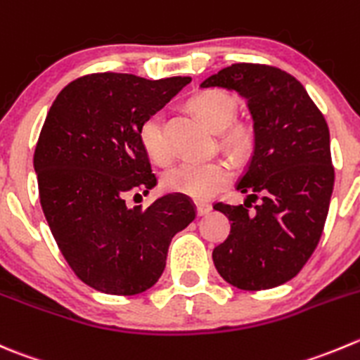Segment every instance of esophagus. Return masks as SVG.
Here are the masks:
<instances>
[{"label": "esophagus", "instance_id": "34e87169", "mask_svg": "<svg viewBox=\"0 0 360 360\" xmlns=\"http://www.w3.org/2000/svg\"><path fill=\"white\" fill-rule=\"evenodd\" d=\"M211 204H207V202H197V214L198 216H205L209 211H211Z\"/></svg>", "mask_w": 360, "mask_h": 360}]
</instances>
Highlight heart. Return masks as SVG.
<instances>
[{
  "label": "heart",
  "mask_w": 360,
  "mask_h": 360,
  "mask_svg": "<svg viewBox=\"0 0 360 360\" xmlns=\"http://www.w3.org/2000/svg\"><path fill=\"white\" fill-rule=\"evenodd\" d=\"M190 107L198 114L209 128L223 131L226 144L239 148L248 141V130L240 124L230 127L237 114V98L229 91L207 89L197 93L190 100ZM139 139L149 158L158 165H167L172 160V149L163 135L162 114H151L142 121L139 128ZM232 170L226 162L209 160V162H183L170 169L163 176V186L169 191L184 193L197 200H204L214 195L229 183Z\"/></svg>",
  "instance_id": "obj_1"
}]
</instances>
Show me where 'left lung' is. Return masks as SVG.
<instances>
[{"label": "left lung", "mask_w": 360, "mask_h": 360, "mask_svg": "<svg viewBox=\"0 0 360 360\" xmlns=\"http://www.w3.org/2000/svg\"><path fill=\"white\" fill-rule=\"evenodd\" d=\"M200 87L239 93L255 134L253 156L237 183L246 200L214 204L232 223L212 262L219 276L240 290L287 283L315 251L329 212L334 169L326 117L304 86L274 66L236 63Z\"/></svg>", "instance_id": "obj_1"}]
</instances>
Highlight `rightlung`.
<instances>
[{
    "instance_id": "right-lung-1",
    "label": "right lung",
    "mask_w": 360,
    "mask_h": 360,
    "mask_svg": "<svg viewBox=\"0 0 360 360\" xmlns=\"http://www.w3.org/2000/svg\"><path fill=\"white\" fill-rule=\"evenodd\" d=\"M190 80L91 73L70 82L49 109L33 158L40 204L65 260L95 290L135 295L151 288L172 237L195 219L183 193L146 209L124 202L128 191L146 195L156 186L139 139L142 121Z\"/></svg>"
}]
</instances>
